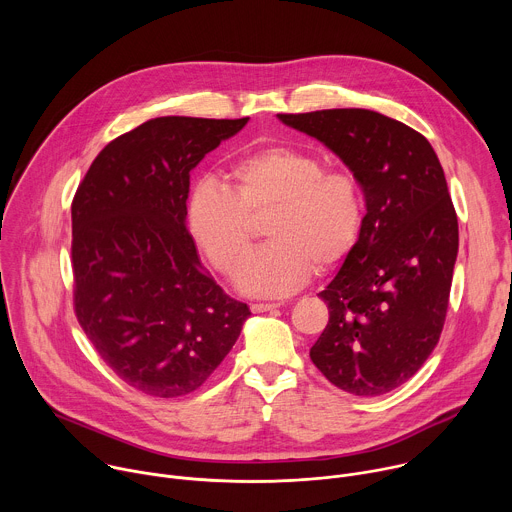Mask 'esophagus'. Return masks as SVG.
I'll return each mask as SVG.
<instances>
[{
	"mask_svg": "<svg viewBox=\"0 0 512 512\" xmlns=\"http://www.w3.org/2000/svg\"><path fill=\"white\" fill-rule=\"evenodd\" d=\"M279 308V304H251V312L253 314H261V312H269V310H275Z\"/></svg>",
	"mask_w": 512,
	"mask_h": 512,
	"instance_id": "1",
	"label": "esophagus"
}]
</instances>
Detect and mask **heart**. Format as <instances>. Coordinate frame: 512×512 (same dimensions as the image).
Segmentation results:
<instances>
[{"label": "heart", "mask_w": 512, "mask_h": 512, "mask_svg": "<svg viewBox=\"0 0 512 512\" xmlns=\"http://www.w3.org/2000/svg\"><path fill=\"white\" fill-rule=\"evenodd\" d=\"M298 148L269 145L237 158L225 186L200 180L186 198V229L206 259L233 277L250 246L247 215L270 210V243L243 265L239 287L249 296L283 298L314 273L344 261L364 225V194L346 170Z\"/></svg>", "instance_id": "obj_1"}]
</instances>
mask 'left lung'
<instances>
[{"label": "left lung", "mask_w": 512, "mask_h": 512, "mask_svg": "<svg viewBox=\"0 0 512 512\" xmlns=\"http://www.w3.org/2000/svg\"><path fill=\"white\" fill-rule=\"evenodd\" d=\"M277 117L334 152L367 206L356 247L318 294L330 320L310 358L350 395H385L421 369L446 320L458 216L442 164L421 133L377 111Z\"/></svg>", "instance_id": "1"}]
</instances>
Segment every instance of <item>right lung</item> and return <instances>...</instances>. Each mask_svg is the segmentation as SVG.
I'll return each mask as SVG.
<instances>
[{
  "instance_id": "right-lung-1",
  "label": "right lung",
  "mask_w": 512,
  "mask_h": 512,
  "mask_svg": "<svg viewBox=\"0 0 512 512\" xmlns=\"http://www.w3.org/2000/svg\"><path fill=\"white\" fill-rule=\"evenodd\" d=\"M247 121H145L105 145L72 200L79 324L107 367L145 395L196 391L251 316L202 267L186 229L190 172Z\"/></svg>"
}]
</instances>
